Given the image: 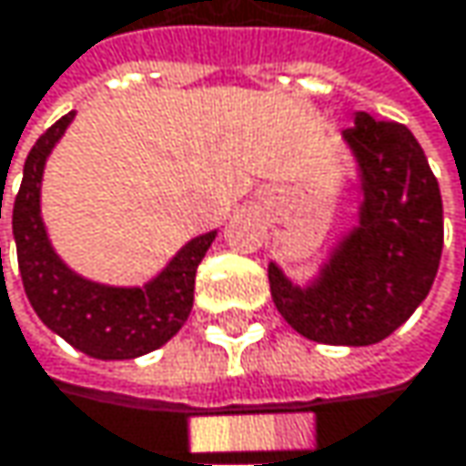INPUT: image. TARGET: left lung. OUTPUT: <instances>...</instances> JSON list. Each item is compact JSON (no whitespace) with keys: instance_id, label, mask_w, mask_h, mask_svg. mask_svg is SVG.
<instances>
[{"instance_id":"1","label":"left lung","mask_w":466,"mask_h":466,"mask_svg":"<svg viewBox=\"0 0 466 466\" xmlns=\"http://www.w3.org/2000/svg\"><path fill=\"white\" fill-rule=\"evenodd\" d=\"M344 141L360 165L358 229L309 288L285 279L275 264L269 288L277 312L309 341L368 347L427 299L443 253V199L424 148L400 122L358 111Z\"/></svg>"}]
</instances>
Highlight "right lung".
I'll list each match as a JSON object with an SVG mask.
<instances>
[{
    "label": "right lung",
    "instance_id": "1",
    "mask_svg": "<svg viewBox=\"0 0 466 466\" xmlns=\"http://www.w3.org/2000/svg\"><path fill=\"white\" fill-rule=\"evenodd\" d=\"M71 119L74 111L47 127L23 165L21 189L13 205L23 290L39 319L74 350L96 360L141 358L170 341L189 318L197 267L216 239V232L194 237L178 250L167 269L144 288H108L74 275L56 256L39 216L42 170Z\"/></svg>",
    "mask_w": 466,
    "mask_h": 466
}]
</instances>
